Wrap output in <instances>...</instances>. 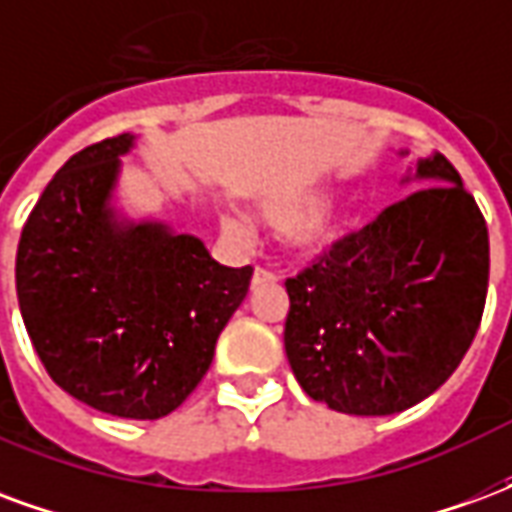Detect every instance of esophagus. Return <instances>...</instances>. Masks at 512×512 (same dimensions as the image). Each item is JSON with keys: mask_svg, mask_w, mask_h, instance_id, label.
I'll return each instance as SVG.
<instances>
[{"mask_svg": "<svg viewBox=\"0 0 512 512\" xmlns=\"http://www.w3.org/2000/svg\"><path fill=\"white\" fill-rule=\"evenodd\" d=\"M277 282V274L274 271H268V268H255V274H252V290L263 288V285H274Z\"/></svg>", "mask_w": 512, "mask_h": 512, "instance_id": "34e87169", "label": "esophagus"}]
</instances>
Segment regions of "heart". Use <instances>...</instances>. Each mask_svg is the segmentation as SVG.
I'll use <instances>...</instances> for the list:
<instances>
[{
    "label": "heart",
    "mask_w": 512,
    "mask_h": 512,
    "mask_svg": "<svg viewBox=\"0 0 512 512\" xmlns=\"http://www.w3.org/2000/svg\"><path fill=\"white\" fill-rule=\"evenodd\" d=\"M257 213L268 227L285 230V244L290 252L307 260L332 252L334 246L343 244L359 227V211L351 202H321L318 191L271 197L257 205ZM222 230L238 238L241 224L233 216H222Z\"/></svg>",
    "instance_id": "b5f03b06"
}]
</instances>
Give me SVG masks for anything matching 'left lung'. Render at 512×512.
<instances>
[{"instance_id": "1", "label": "left lung", "mask_w": 512, "mask_h": 512, "mask_svg": "<svg viewBox=\"0 0 512 512\" xmlns=\"http://www.w3.org/2000/svg\"><path fill=\"white\" fill-rule=\"evenodd\" d=\"M406 156V150H403ZM422 189L285 282V354L323 406L386 417L433 395L469 351L488 293V227L441 153Z\"/></svg>"}]
</instances>
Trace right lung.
<instances>
[{
	"label": "right lung",
	"instance_id": "obj_1",
	"mask_svg": "<svg viewBox=\"0 0 512 512\" xmlns=\"http://www.w3.org/2000/svg\"><path fill=\"white\" fill-rule=\"evenodd\" d=\"M120 134L79 150L21 230L16 293L46 373L104 414L158 419L208 373L252 266L216 263L200 238L128 222L112 205Z\"/></svg>",
	"mask_w": 512,
	"mask_h": 512
}]
</instances>
